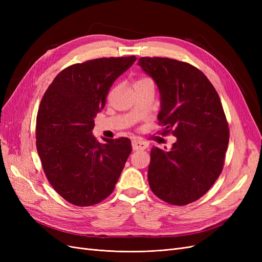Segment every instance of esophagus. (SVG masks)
Here are the masks:
<instances>
[{
  "label": "esophagus",
  "instance_id": "1",
  "mask_svg": "<svg viewBox=\"0 0 262 262\" xmlns=\"http://www.w3.org/2000/svg\"><path fill=\"white\" fill-rule=\"evenodd\" d=\"M148 147L147 142L143 141H139V140H133L132 141V148L134 150H142V149H146Z\"/></svg>",
  "mask_w": 262,
  "mask_h": 262
}]
</instances>
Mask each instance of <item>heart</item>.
Masks as SVG:
<instances>
[{"label":"heart","instance_id":"heart-1","mask_svg":"<svg viewBox=\"0 0 262 262\" xmlns=\"http://www.w3.org/2000/svg\"><path fill=\"white\" fill-rule=\"evenodd\" d=\"M150 80L149 78H142V80H140V81H138L137 83H145V82H149Z\"/></svg>","mask_w":262,"mask_h":262}]
</instances>
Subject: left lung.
<instances>
[{
	"mask_svg": "<svg viewBox=\"0 0 262 262\" xmlns=\"http://www.w3.org/2000/svg\"><path fill=\"white\" fill-rule=\"evenodd\" d=\"M138 64L160 91L163 134L177 138L168 150H150V190L167 203L189 204L207 193L223 169L229 130L219 94L189 63L146 57Z\"/></svg>",
	"mask_w": 262,
	"mask_h": 262,
	"instance_id": "obj_1",
	"label": "left lung"
}]
</instances>
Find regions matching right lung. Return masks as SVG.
<instances>
[{
	"label": "right lung",
	"instance_id": "1",
	"mask_svg": "<svg viewBox=\"0 0 262 262\" xmlns=\"http://www.w3.org/2000/svg\"><path fill=\"white\" fill-rule=\"evenodd\" d=\"M137 58H100L76 63L55 76L39 106L36 144L43 171L63 199L77 207L113 193L132 150L128 138L92 134L108 91Z\"/></svg>",
	"mask_w": 262,
	"mask_h": 262
}]
</instances>
